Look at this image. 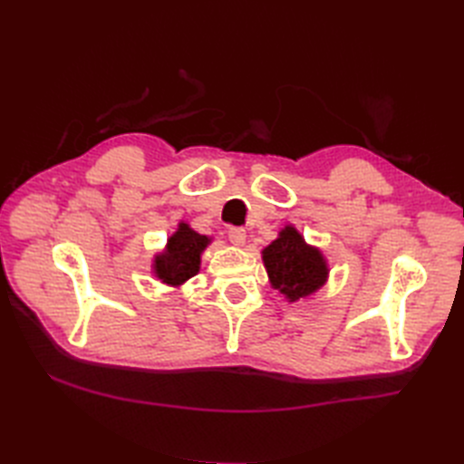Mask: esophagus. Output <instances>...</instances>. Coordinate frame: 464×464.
Listing matches in <instances>:
<instances>
[{"label":"esophagus","mask_w":464,"mask_h":464,"mask_svg":"<svg viewBox=\"0 0 464 464\" xmlns=\"http://www.w3.org/2000/svg\"><path fill=\"white\" fill-rule=\"evenodd\" d=\"M228 237L234 246H244L246 244V230L242 227H232L228 230Z\"/></svg>","instance_id":"esophagus-1"}]
</instances>
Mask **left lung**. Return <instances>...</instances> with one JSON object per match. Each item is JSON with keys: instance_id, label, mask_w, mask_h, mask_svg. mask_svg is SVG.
I'll list each match as a JSON object with an SVG mask.
<instances>
[{"instance_id": "obj_1", "label": "left lung", "mask_w": 464, "mask_h": 464, "mask_svg": "<svg viewBox=\"0 0 464 464\" xmlns=\"http://www.w3.org/2000/svg\"><path fill=\"white\" fill-rule=\"evenodd\" d=\"M263 263L271 285L290 302L310 296L327 280V263L317 247L307 246L294 227H286L263 249Z\"/></svg>"}]
</instances>
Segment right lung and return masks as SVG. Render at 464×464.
Wrapping results in <instances>:
<instances>
[{"instance_id":"1","label":"right lung","mask_w":464,"mask_h":464,"mask_svg":"<svg viewBox=\"0 0 464 464\" xmlns=\"http://www.w3.org/2000/svg\"><path fill=\"white\" fill-rule=\"evenodd\" d=\"M208 242L207 236L191 230L186 222H179L178 232L170 236L166 249L154 257V275L172 286L186 283L188 278L199 273L201 254Z\"/></svg>"}]
</instances>
